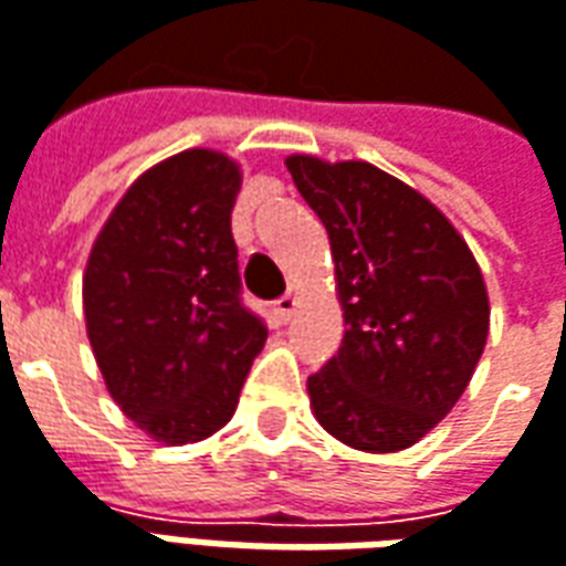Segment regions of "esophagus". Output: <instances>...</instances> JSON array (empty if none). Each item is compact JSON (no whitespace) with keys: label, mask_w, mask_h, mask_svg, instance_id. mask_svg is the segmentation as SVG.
Here are the masks:
<instances>
[{"label":"esophagus","mask_w":566,"mask_h":566,"mask_svg":"<svg viewBox=\"0 0 566 566\" xmlns=\"http://www.w3.org/2000/svg\"><path fill=\"white\" fill-rule=\"evenodd\" d=\"M296 306H300V294H296V291H287V294L275 300L272 312H275V318L284 324V322H291V315H294Z\"/></svg>","instance_id":"obj_1"}]
</instances>
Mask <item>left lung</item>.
<instances>
[{
	"instance_id": "left-lung-1",
	"label": "left lung",
	"mask_w": 566,
	"mask_h": 566,
	"mask_svg": "<svg viewBox=\"0 0 566 566\" xmlns=\"http://www.w3.org/2000/svg\"><path fill=\"white\" fill-rule=\"evenodd\" d=\"M327 229L346 334L310 377L315 420L367 453L417 444L460 401L490 327L488 287L432 201L367 161L291 156Z\"/></svg>"
}]
</instances>
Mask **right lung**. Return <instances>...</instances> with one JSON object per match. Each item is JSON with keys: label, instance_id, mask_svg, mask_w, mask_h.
<instances>
[{"label": "right lung", "instance_id": "obj_1", "mask_svg": "<svg viewBox=\"0 0 566 566\" xmlns=\"http://www.w3.org/2000/svg\"><path fill=\"white\" fill-rule=\"evenodd\" d=\"M242 171L187 149L140 174L91 248L82 300L97 367L125 417L192 444L235 413L266 324L242 303L232 205Z\"/></svg>", "mask_w": 566, "mask_h": 566}]
</instances>
